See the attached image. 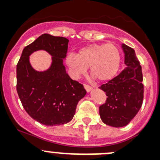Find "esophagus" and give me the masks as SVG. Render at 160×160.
<instances>
[{
    "instance_id": "esophagus-1",
    "label": "esophagus",
    "mask_w": 160,
    "mask_h": 160,
    "mask_svg": "<svg viewBox=\"0 0 160 160\" xmlns=\"http://www.w3.org/2000/svg\"><path fill=\"white\" fill-rule=\"evenodd\" d=\"M83 86H84L85 90H86L88 92H90V91H91V90L93 89V88H92L91 87L89 86V85H88V84H84V85H83Z\"/></svg>"
}]
</instances>
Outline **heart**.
<instances>
[{
    "instance_id": "1",
    "label": "heart",
    "mask_w": 160,
    "mask_h": 160,
    "mask_svg": "<svg viewBox=\"0 0 160 160\" xmlns=\"http://www.w3.org/2000/svg\"><path fill=\"white\" fill-rule=\"evenodd\" d=\"M67 63L75 77L84 74L90 67V75L101 82H108L118 73L122 53L113 43H94L81 48L67 58Z\"/></svg>"
}]
</instances>
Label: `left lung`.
<instances>
[{
	"instance_id": "obj_1",
	"label": "left lung",
	"mask_w": 160,
	"mask_h": 160,
	"mask_svg": "<svg viewBox=\"0 0 160 160\" xmlns=\"http://www.w3.org/2000/svg\"><path fill=\"white\" fill-rule=\"evenodd\" d=\"M122 48L126 67L100 87L108 96L105 104L99 108L100 117L104 124L115 128L130 123L141 108L144 93L142 67L135 50L125 44Z\"/></svg>"
}]
</instances>
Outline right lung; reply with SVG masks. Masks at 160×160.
<instances>
[{
    "label": "right lung",
    "mask_w": 160,
    "mask_h": 160,
    "mask_svg": "<svg viewBox=\"0 0 160 160\" xmlns=\"http://www.w3.org/2000/svg\"><path fill=\"white\" fill-rule=\"evenodd\" d=\"M69 40L43 34L24 48L17 65V92L23 108L34 119L48 126L68 123L73 118L79 101L86 95L83 86L67 73L63 59ZM44 50L52 56L50 68L37 71L29 56Z\"/></svg>",
    "instance_id": "obj_1"
}]
</instances>
